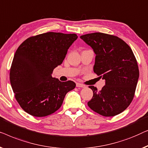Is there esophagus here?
I'll return each mask as SVG.
<instances>
[{
  "instance_id": "esophagus-1",
  "label": "esophagus",
  "mask_w": 148,
  "mask_h": 148,
  "mask_svg": "<svg viewBox=\"0 0 148 148\" xmlns=\"http://www.w3.org/2000/svg\"><path fill=\"white\" fill-rule=\"evenodd\" d=\"M76 86L79 87V88H85V87H86L85 85L81 84V83H79V82L76 83Z\"/></svg>"
}]
</instances>
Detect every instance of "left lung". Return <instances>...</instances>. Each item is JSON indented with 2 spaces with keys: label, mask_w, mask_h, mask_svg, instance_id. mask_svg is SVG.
Returning a JSON list of instances; mask_svg holds the SVG:
<instances>
[{
  "label": "left lung",
  "mask_w": 148,
  "mask_h": 148,
  "mask_svg": "<svg viewBox=\"0 0 148 148\" xmlns=\"http://www.w3.org/2000/svg\"><path fill=\"white\" fill-rule=\"evenodd\" d=\"M80 38L96 54L95 73L105 80L100 91L89 86L93 97L88 106L105 116L122 113L134 99L139 79L138 65L132 49L121 39L106 33H88Z\"/></svg>",
  "instance_id": "obj_1"
}]
</instances>
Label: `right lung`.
Instances as JSON below:
<instances>
[{
    "label": "right lung",
    "instance_id": "obj_1",
    "mask_svg": "<svg viewBox=\"0 0 148 148\" xmlns=\"http://www.w3.org/2000/svg\"><path fill=\"white\" fill-rule=\"evenodd\" d=\"M76 34L48 32L31 37L19 45L10 70V82L21 107L34 116H45L61 107L73 81L53 78L54 68L63 62Z\"/></svg>",
    "mask_w": 148,
    "mask_h": 148
}]
</instances>
